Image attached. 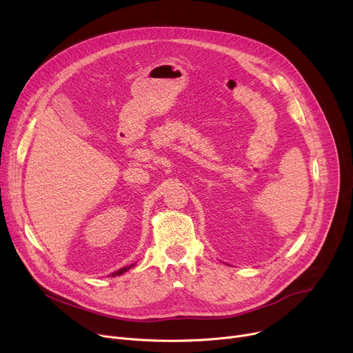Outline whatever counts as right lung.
<instances>
[{"label":"right lung","instance_id":"1","mask_svg":"<svg viewBox=\"0 0 353 353\" xmlns=\"http://www.w3.org/2000/svg\"><path fill=\"white\" fill-rule=\"evenodd\" d=\"M135 265V264H130V265H126V267H123V268H121V270H117V272H114L112 276L114 277V276H121V274H123L125 272H128V270H130V268Z\"/></svg>","mask_w":353,"mask_h":353}]
</instances>
